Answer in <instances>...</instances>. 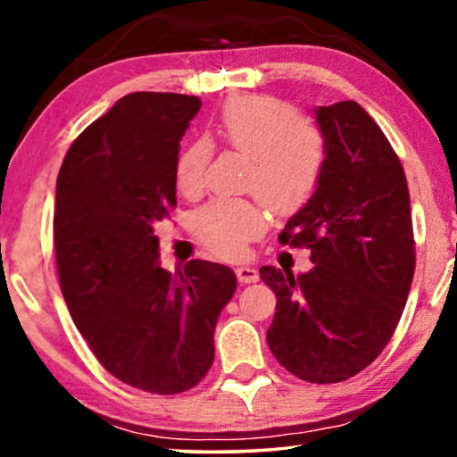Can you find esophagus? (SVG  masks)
<instances>
[{
	"instance_id": "obj_1",
	"label": "esophagus",
	"mask_w": 457,
	"mask_h": 457,
	"mask_svg": "<svg viewBox=\"0 0 457 457\" xmlns=\"http://www.w3.org/2000/svg\"><path fill=\"white\" fill-rule=\"evenodd\" d=\"M237 274V280H239L241 285H249V283H258L260 280V274L255 268H249V266H239L235 270Z\"/></svg>"
}]
</instances>
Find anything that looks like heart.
<instances>
[{"instance_id": "1", "label": "heart", "mask_w": 457, "mask_h": 457, "mask_svg": "<svg viewBox=\"0 0 457 457\" xmlns=\"http://www.w3.org/2000/svg\"><path fill=\"white\" fill-rule=\"evenodd\" d=\"M214 130L228 149L249 158L245 187L272 212L293 214L314 195L327 162V141L291 104L260 96L233 99L220 110ZM210 158L212 147L204 139L191 141L179 154L174 180L185 197L202 193ZM264 224V210L252 199H214L191 218L195 239L220 258L241 255Z\"/></svg>"}]
</instances>
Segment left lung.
I'll return each mask as SVG.
<instances>
[{"label":"left lung","mask_w":457,"mask_h":457,"mask_svg":"<svg viewBox=\"0 0 457 457\" xmlns=\"http://www.w3.org/2000/svg\"><path fill=\"white\" fill-rule=\"evenodd\" d=\"M327 162L314 195L278 241L310 249L314 268L262 266L277 295L268 347L316 385L341 383L378 358L395 333L416 268L408 180L395 149L360 104L316 110Z\"/></svg>","instance_id":"1"}]
</instances>
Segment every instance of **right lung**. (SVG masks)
<instances>
[{"label":"right lung","mask_w":457,"mask_h":457,"mask_svg":"<svg viewBox=\"0 0 457 457\" xmlns=\"http://www.w3.org/2000/svg\"><path fill=\"white\" fill-rule=\"evenodd\" d=\"M202 102L130 93L91 122L62 162L54 247L62 295L99 364L155 395L189 391L214 361L218 316L237 289L228 266L158 264L155 224L177 208L174 164Z\"/></svg>","instance_id":"add662e5"}]
</instances>
